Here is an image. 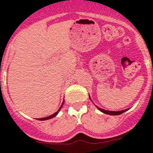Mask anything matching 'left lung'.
Wrapping results in <instances>:
<instances>
[{"label":"left lung","instance_id":"8db88e82","mask_svg":"<svg viewBox=\"0 0 153 153\" xmlns=\"http://www.w3.org/2000/svg\"><path fill=\"white\" fill-rule=\"evenodd\" d=\"M60 109H58V111L56 112V113H53V115H51V116H49V117H44V118L38 119V120H50V119H51V118H53V117H56V114H57V113H59V111H60Z\"/></svg>","mask_w":153,"mask_h":153}]
</instances>
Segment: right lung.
<instances>
[{"label": "right lung", "mask_w": 153, "mask_h": 153, "mask_svg": "<svg viewBox=\"0 0 153 153\" xmlns=\"http://www.w3.org/2000/svg\"><path fill=\"white\" fill-rule=\"evenodd\" d=\"M125 111H126V110H123V111H120V112H112V111H107V112H104V113H106V114H109V115H120L121 114V113H124Z\"/></svg>", "instance_id": "add662e5"}]
</instances>
